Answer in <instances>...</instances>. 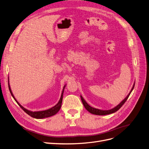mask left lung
<instances>
[{
	"instance_id": "left-lung-1",
	"label": "left lung",
	"mask_w": 149,
	"mask_h": 149,
	"mask_svg": "<svg viewBox=\"0 0 149 149\" xmlns=\"http://www.w3.org/2000/svg\"><path fill=\"white\" fill-rule=\"evenodd\" d=\"M134 85L135 84H134V86H133L132 88L131 89V91H130V92L129 93V94H128L127 95V97H126V98L123 100L121 103L118 105L116 107H115V108H113V109H112L111 110H99V109H95V108H93L91 107L90 105H89L88 104H87V102L84 100V99L83 98V97L81 96V100H82V102H83V104L85 107V109L88 110V111H89L92 114H94V115H109V114H111V113H115L116 112V111L118 110L120 108L123 106V105L126 101L127 100V99H128V97H129L130 94L131 93L132 91L133 90V89H134Z\"/></svg>"
}]
</instances>
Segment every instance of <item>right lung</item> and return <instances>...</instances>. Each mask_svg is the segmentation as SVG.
<instances>
[{"instance_id":"obj_1","label":"right lung","mask_w":149,"mask_h":149,"mask_svg":"<svg viewBox=\"0 0 149 149\" xmlns=\"http://www.w3.org/2000/svg\"><path fill=\"white\" fill-rule=\"evenodd\" d=\"M65 87L63 88V91H62V93H61V97L60 99V100L59 102H58V104L57 105H55L54 107H53L52 108H51V109H48V110H44V111H29V110H28L26 109H24V108L23 107H22L21 105H20L18 102L17 101L16 99L15 98L13 94H12V92L11 91V89H10V85H9V83H8V88H9V91L10 92V93H11L12 97H13V99H15V100L17 102V103L18 104V105L22 108V109H23V110H24V112L26 113L28 115H29V116H31L33 118H37V119H40V118H47V117H49V116H53L54 115H55L59 111V110L61 108V103H62V99H63V91H64V89H65Z\"/></svg>"}]
</instances>
